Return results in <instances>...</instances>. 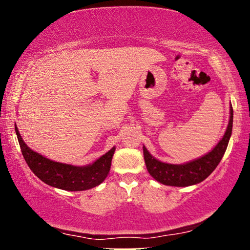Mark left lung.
I'll use <instances>...</instances> for the list:
<instances>
[{"mask_svg": "<svg viewBox=\"0 0 250 250\" xmlns=\"http://www.w3.org/2000/svg\"><path fill=\"white\" fill-rule=\"evenodd\" d=\"M232 124H233V109L231 107L230 122H229L227 132L221 141L217 143V146L201 158L183 164V165H173V164L159 162L150 155L146 146H143V156H145L146 169L153 179L165 186L188 187L200 183L213 173L221 159L223 158L232 133Z\"/></svg>", "mask_w": 250, "mask_h": 250, "instance_id": "8db88e82", "label": "left lung"}]
</instances>
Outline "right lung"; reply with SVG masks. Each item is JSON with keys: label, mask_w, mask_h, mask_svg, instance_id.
I'll list each match as a JSON object with an SVG mask.
<instances>
[{"label": "right lung", "mask_w": 250, "mask_h": 250, "mask_svg": "<svg viewBox=\"0 0 250 250\" xmlns=\"http://www.w3.org/2000/svg\"><path fill=\"white\" fill-rule=\"evenodd\" d=\"M16 133L27 165L40 180L51 187L68 191L88 190L104 182L110 172L115 148L109 150L92 165L77 167L52 162L41 156L26 146L17 127Z\"/></svg>", "instance_id": "right-lung-1"}]
</instances>
